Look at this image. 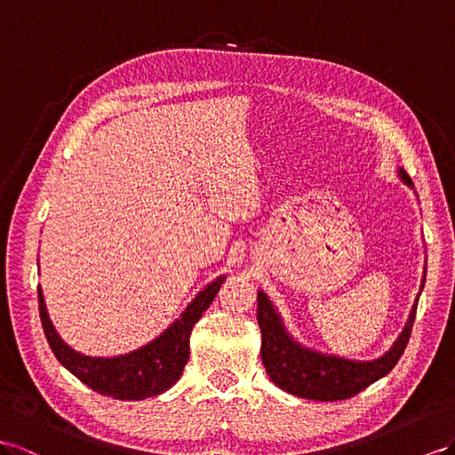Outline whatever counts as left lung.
<instances>
[{
	"instance_id": "obj_1",
	"label": "left lung",
	"mask_w": 455,
	"mask_h": 455,
	"mask_svg": "<svg viewBox=\"0 0 455 455\" xmlns=\"http://www.w3.org/2000/svg\"><path fill=\"white\" fill-rule=\"evenodd\" d=\"M402 180L411 186V179L400 171ZM417 304L400 339L388 354L375 361H349L334 355H323L296 344L284 331L281 317L263 292H258V323L261 329V359L267 375L290 394L299 398L336 402L347 400L365 390L369 384L382 379L398 363L410 342Z\"/></svg>"
}]
</instances>
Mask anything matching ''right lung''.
<instances>
[{"mask_svg":"<svg viewBox=\"0 0 455 455\" xmlns=\"http://www.w3.org/2000/svg\"><path fill=\"white\" fill-rule=\"evenodd\" d=\"M220 284L223 276L202 290L180 319L174 321L159 339L119 357H88L68 347L55 332L38 288L40 321L55 357L86 387L115 400H144L169 390L180 379L190 357V332L202 313L212 306Z\"/></svg>","mask_w":455,"mask_h":455,"instance_id":"obj_1","label":"right lung"}]
</instances>
